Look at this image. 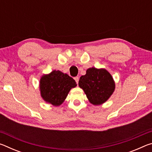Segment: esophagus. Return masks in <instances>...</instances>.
Returning <instances> with one entry per match:
<instances>
[{
	"label": "esophagus",
	"mask_w": 152,
	"mask_h": 152,
	"mask_svg": "<svg viewBox=\"0 0 152 152\" xmlns=\"http://www.w3.org/2000/svg\"><path fill=\"white\" fill-rule=\"evenodd\" d=\"M74 80H75V81L76 82V83L78 84V81H79V78H78V76H76L75 78H74Z\"/></svg>",
	"instance_id": "obj_1"
}]
</instances>
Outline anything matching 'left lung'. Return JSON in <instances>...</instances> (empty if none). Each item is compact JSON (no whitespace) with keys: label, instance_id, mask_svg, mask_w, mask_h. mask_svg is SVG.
<instances>
[{"label":"left lung","instance_id":"obj_1","mask_svg":"<svg viewBox=\"0 0 152 152\" xmlns=\"http://www.w3.org/2000/svg\"><path fill=\"white\" fill-rule=\"evenodd\" d=\"M79 86L84 90L89 101L94 105L104 103L113 94L115 82L104 69L89 68L86 74L80 78Z\"/></svg>","mask_w":152,"mask_h":152}]
</instances>
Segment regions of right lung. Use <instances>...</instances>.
Segmentation results:
<instances>
[{
	"label": "right lung",
	"mask_w": 152,
	"mask_h": 152,
	"mask_svg": "<svg viewBox=\"0 0 152 152\" xmlns=\"http://www.w3.org/2000/svg\"><path fill=\"white\" fill-rule=\"evenodd\" d=\"M76 85L75 80L68 74L53 70L41 78V94L46 102L58 106L66 99L70 89Z\"/></svg>",
	"instance_id": "1"
}]
</instances>
